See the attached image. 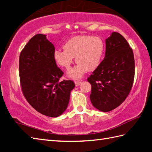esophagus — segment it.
<instances>
[{
	"mask_svg": "<svg viewBox=\"0 0 152 152\" xmlns=\"http://www.w3.org/2000/svg\"><path fill=\"white\" fill-rule=\"evenodd\" d=\"M81 83H82L81 81H77V82H75V86H79L81 84Z\"/></svg>",
	"mask_w": 152,
	"mask_h": 152,
	"instance_id": "1",
	"label": "esophagus"
}]
</instances>
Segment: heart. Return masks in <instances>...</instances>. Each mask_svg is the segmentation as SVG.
<instances>
[{
  "label": "heart",
  "mask_w": 152,
  "mask_h": 152,
  "mask_svg": "<svg viewBox=\"0 0 152 152\" xmlns=\"http://www.w3.org/2000/svg\"><path fill=\"white\" fill-rule=\"evenodd\" d=\"M104 40L100 37L77 36L69 39L63 45L64 50H56L53 57L56 64L69 70L74 61L77 64L67 72L73 79H79L87 70L93 71L102 62L105 52Z\"/></svg>",
  "instance_id": "b5f03b06"
}]
</instances>
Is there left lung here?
Here are the masks:
<instances>
[{"label": "left lung", "mask_w": 152, "mask_h": 152, "mask_svg": "<svg viewBox=\"0 0 152 152\" xmlns=\"http://www.w3.org/2000/svg\"><path fill=\"white\" fill-rule=\"evenodd\" d=\"M105 55L99 66L88 77L91 102L100 111L113 110L132 89L135 76L132 49L121 34L112 32L105 39Z\"/></svg>", "instance_id": "obj_1"}]
</instances>
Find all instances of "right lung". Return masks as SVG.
<instances>
[{
	"instance_id": "obj_1",
	"label": "right lung",
	"mask_w": 152,
	"mask_h": 152,
	"mask_svg": "<svg viewBox=\"0 0 152 152\" xmlns=\"http://www.w3.org/2000/svg\"><path fill=\"white\" fill-rule=\"evenodd\" d=\"M54 46L43 34L31 38L21 51L19 76L24 97L31 106L42 115L57 117L67 108L71 80H59L63 72L58 67L53 54Z\"/></svg>"
}]
</instances>
